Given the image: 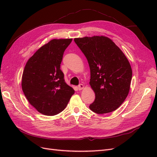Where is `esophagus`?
Listing matches in <instances>:
<instances>
[{
    "instance_id": "obj_1",
    "label": "esophagus",
    "mask_w": 157,
    "mask_h": 157,
    "mask_svg": "<svg viewBox=\"0 0 157 157\" xmlns=\"http://www.w3.org/2000/svg\"><path fill=\"white\" fill-rule=\"evenodd\" d=\"M84 85L82 84H80L78 85V89L79 90H82V89H84Z\"/></svg>"
}]
</instances>
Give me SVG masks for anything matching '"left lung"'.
Here are the masks:
<instances>
[{"label": "left lung", "mask_w": 157, "mask_h": 157, "mask_svg": "<svg viewBox=\"0 0 157 157\" xmlns=\"http://www.w3.org/2000/svg\"><path fill=\"white\" fill-rule=\"evenodd\" d=\"M90 69V86L96 95L89 107L98 114L114 111L130 91L132 70L129 61L111 39L105 36L75 38Z\"/></svg>", "instance_id": "1"}]
</instances>
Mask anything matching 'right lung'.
Masks as SVG:
<instances>
[{
  "label": "right lung",
  "mask_w": 157,
  "mask_h": 157,
  "mask_svg": "<svg viewBox=\"0 0 157 157\" xmlns=\"http://www.w3.org/2000/svg\"><path fill=\"white\" fill-rule=\"evenodd\" d=\"M72 39H53L27 61L21 88L31 105L42 115L54 116L67 106L75 90L65 82L60 64Z\"/></svg>",
  "instance_id": "right-lung-1"
}]
</instances>
